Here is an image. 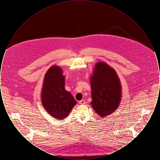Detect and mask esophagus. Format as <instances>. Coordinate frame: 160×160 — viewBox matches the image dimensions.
I'll return each instance as SVG.
<instances>
[{
  "mask_svg": "<svg viewBox=\"0 0 160 160\" xmlns=\"http://www.w3.org/2000/svg\"><path fill=\"white\" fill-rule=\"evenodd\" d=\"M78 102H79L80 104H82H82H84L86 102H85V100H84V99H82V100Z\"/></svg>",
  "mask_w": 160,
  "mask_h": 160,
  "instance_id": "34e87169",
  "label": "esophagus"
}]
</instances>
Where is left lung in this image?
I'll return each mask as SVG.
<instances>
[{
	"label": "left lung",
	"instance_id": "left-lung-1",
	"mask_svg": "<svg viewBox=\"0 0 160 160\" xmlns=\"http://www.w3.org/2000/svg\"><path fill=\"white\" fill-rule=\"evenodd\" d=\"M92 106L101 117L112 113L119 107L121 85L116 71L106 63L98 62L91 80Z\"/></svg>",
	"mask_w": 160,
	"mask_h": 160
}]
</instances>
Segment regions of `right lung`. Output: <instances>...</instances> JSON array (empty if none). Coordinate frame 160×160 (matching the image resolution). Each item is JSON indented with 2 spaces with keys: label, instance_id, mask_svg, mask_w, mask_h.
Instances as JSON below:
<instances>
[{
  "label": "right lung",
  "instance_id": "obj_1",
  "mask_svg": "<svg viewBox=\"0 0 160 160\" xmlns=\"http://www.w3.org/2000/svg\"><path fill=\"white\" fill-rule=\"evenodd\" d=\"M42 103L54 118L63 119L77 104L71 93L65 89V77L57 66L49 69L44 77L41 93Z\"/></svg>",
  "mask_w": 160,
  "mask_h": 160
}]
</instances>
